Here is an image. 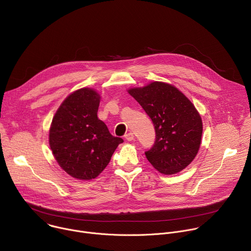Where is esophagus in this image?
Masks as SVG:
<instances>
[{"label":"esophagus","mask_w":251,"mask_h":251,"mask_svg":"<svg viewBox=\"0 0 251 251\" xmlns=\"http://www.w3.org/2000/svg\"><path fill=\"white\" fill-rule=\"evenodd\" d=\"M124 138L127 140V141H132V140H134V135H133V133H131V132H129V133H127V134H125V136H124Z\"/></svg>","instance_id":"1"}]
</instances>
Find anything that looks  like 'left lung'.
Segmentation results:
<instances>
[{"label":"left lung","instance_id":"left-lung-1","mask_svg":"<svg viewBox=\"0 0 251 251\" xmlns=\"http://www.w3.org/2000/svg\"><path fill=\"white\" fill-rule=\"evenodd\" d=\"M151 118L156 132L146 158L160 173L172 175L195 159L202 134L201 118L193 103L173 85L155 81L128 91Z\"/></svg>","mask_w":251,"mask_h":251}]
</instances>
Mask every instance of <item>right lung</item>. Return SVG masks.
Listing matches in <instances>:
<instances>
[{
    "mask_svg": "<svg viewBox=\"0 0 251 251\" xmlns=\"http://www.w3.org/2000/svg\"><path fill=\"white\" fill-rule=\"evenodd\" d=\"M98 93L81 88L59 106L50 129V145L59 166L78 180L96 177L123 143L97 117Z\"/></svg>",
    "mask_w": 251,
    "mask_h": 251,
    "instance_id": "1",
    "label": "right lung"
}]
</instances>
